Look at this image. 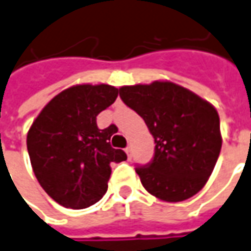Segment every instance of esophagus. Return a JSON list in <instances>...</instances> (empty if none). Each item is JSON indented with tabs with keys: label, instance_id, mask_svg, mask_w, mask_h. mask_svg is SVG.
<instances>
[{
	"label": "esophagus",
	"instance_id": "1",
	"mask_svg": "<svg viewBox=\"0 0 251 251\" xmlns=\"http://www.w3.org/2000/svg\"><path fill=\"white\" fill-rule=\"evenodd\" d=\"M125 152H126V155H127V157L130 159L131 157V147H127V148H125Z\"/></svg>",
	"mask_w": 251,
	"mask_h": 251
}]
</instances>
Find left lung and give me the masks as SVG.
<instances>
[{
  "label": "left lung",
  "instance_id": "left-lung-1",
  "mask_svg": "<svg viewBox=\"0 0 251 251\" xmlns=\"http://www.w3.org/2000/svg\"><path fill=\"white\" fill-rule=\"evenodd\" d=\"M120 96L145 121L155 138V156L136 173L145 190L179 202L205 186L222 150L216 108L171 81L125 85Z\"/></svg>",
  "mask_w": 251,
  "mask_h": 251
}]
</instances>
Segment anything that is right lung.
I'll list each match as a JSON object with an SVG mask.
<instances>
[{"instance_id": "add662e5", "label": "right lung", "mask_w": 251, "mask_h": 251, "mask_svg": "<svg viewBox=\"0 0 251 251\" xmlns=\"http://www.w3.org/2000/svg\"><path fill=\"white\" fill-rule=\"evenodd\" d=\"M118 88L108 84H80L59 92L32 122L27 150L36 179L59 205L91 206L107 192L111 163L127 159L110 138L117 126L99 129L98 114L111 106Z\"/></svg>"}]
</instances>
